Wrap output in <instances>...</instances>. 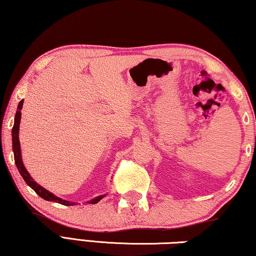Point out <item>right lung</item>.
I'll list each match as a JSON object with an SVG mask.
<instances>
[{"instance_id": "obj_1", "label": "right lung", "mask_w": 256, "mask_h": 256, "mask_svg": "<svg viewBox=\"0 0 256 256\" xmlns=\"http://www.w3.org/2000/svg\"><path fill=\"white\" fill-rule=\"evenodd\" d=\"M22 106H24V100H21L18 105V110L16 112L14 125V128H12V149H14V162L16 164V168H18V170L20 172V175L22 176V178L24 180L26 183H27L30 188H32L34 192L38 194V196L44 198V200L60 203V204L63 206H74L76 202L63 200V198L54 196L53 193H50V190H47L40 184H37L36 182L34 180L32 177L30 176L28 170H26L24 164L22 162V157H21V148H20V141H19V126H20V120H21V108H22ZM102 198H105V194H104V196H99L97 198H94L90 201H86V203H89V204H96V203L100 201Z\"/></svg>"}]
</instances>
